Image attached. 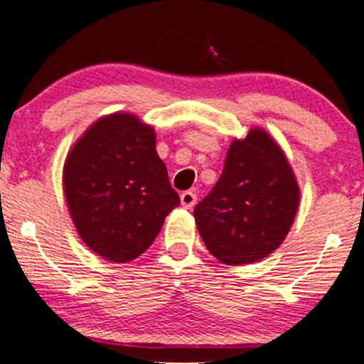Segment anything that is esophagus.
I'll list each match as a JSON object with an SVG mask.
<instances>
[{
  "label": "esophagus",
  "mask_w": 364,
  "mask_h": 364,
  "mask_svg": "<svg viewBox=\"0 0 364 364\" xmlns=\"http://www.w3.org/2000/svg\"><path fill=\"white\" fill-rule=\"evenodd\" d=\"M179 200H181V205H183V208H193V206L196 205V193L195 191H185V193H181V198H179Z\"/></svg>",
  "instance_id": "esophagus-1"
}]
</instances>
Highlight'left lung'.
Returning <instances> with one entry per match:
<instances>
[{
	"mask_svg": "<svg viewBox=\"0 0 364 364\" xmlns=\"http://www.w3.org/2000/svg\"><path fill=\"white\" fill-rule=\"evenodd\" d=\"M301 190L287 156L262 127L230 144L223 173L195 206V222L210 254L227 265L254 264L285 240Z\"/></svg>",
	"mask_w": 364,
	"mask_h": 364,
	"instance_id": "8db88e82",
	"label": "left lung"
}]
</instances>
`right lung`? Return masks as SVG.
<instances>
[{"mask_svg":"<svg viewBox=\"0 0 364 364\" xmlns=\"http://www.w3.org/2000/svg\"><path fill=\"white\" fill-rule=\"evenodd\" d=\"M62 183L82 242L114 264L144 254L179 205L154 127L131 112L90 124L68 151Z\"/></svg>","mask_w":364,"mask_h":364,"instance_id":"add662e5","label":"right lung"}]
</instances>
